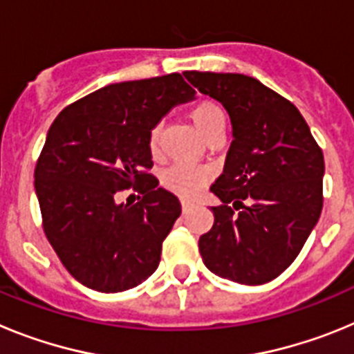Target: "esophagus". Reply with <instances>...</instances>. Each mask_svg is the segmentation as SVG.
I'll return each instance as SVG.
<instances>
[{
  "mask_svg": "<svg viewBox=\"0 0 354 354\" xmlns=\"http://www.w3.org/2000/svg\"><path fill=\"white\" fill-rule=\"evenodd\" d=\"M180 205H183V212H189L193 207H195V204L187 202V200H183V202H180Z\"/></svg>",
  "mask_w": 354,
  "mask_h": 354,
  "instance_id": "34e87169",
  "label": "esophagus"
}]
</instances>
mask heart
Returning <instances> with one entry per match:
<instances>
[{
    "label": "heart",
    "instance_id": "1",
    "mask_svg": "<svg viewBox=\"0 0 354 354\" xmlns=\"http://www.w3.org/2000/svg\"><path fill=\"white\" fill-rule=\"evenodd\" d=\"M189 118L193 126L196 127L205 142H209L214 136H223L225 127H227V115L220 104L212 101H200L189 109ZM161 127H152L149 136V147L156 154L158 150V140ZM211 179V174L205 168L186 167V165H174L168 170L162 171L161 184L167 187L168 192L183 198H193L200 193V189L205 186V183Z\"/></svg>",
    "mask_w": 354,
    "mask_h": 354
}]
</instances>
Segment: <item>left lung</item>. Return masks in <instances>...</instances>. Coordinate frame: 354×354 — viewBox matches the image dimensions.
<instances>
[{"label": "left lung", "mask_w": 354, "mask_h": 354, "mask_svg": "<svg viewBox=\"0 0 354 354\" xmlns=\"http://www.w3.org/2000/svg\"><path fill=\"white\" fill-rule=\"evenodd\" d=\"M227 109L232 143L211 192L214 225L200 236L207 270L261 286L289 268L323 209L324 158L290 101L245 74L184 72ZM237 210V213H234Z\"/></svg>", "instance_id": "obj_1"}]
</instances>
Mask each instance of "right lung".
Returning <instances> with one entry per match:
<instances>
[{"instance_id":"right-lung-1","label":"right lung","mask_w":354,"mask_h":354,"mask_svg":"<svg viewBox=\"0 0 354 354\" xmlns=\"http://www.w3.org/2000/svg\"><path fill=\"white\" fill-rule=\"evenodd\" d=\"M180 74L108 84L67 106L48 131L35 167L46 237L84 287L122 292L158 270L180 202L159 187L149 136L174 106L193 101ZM142 193L117 205L118 191Z\"/></svg>"}]
</instances>
